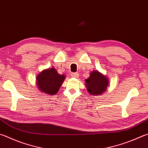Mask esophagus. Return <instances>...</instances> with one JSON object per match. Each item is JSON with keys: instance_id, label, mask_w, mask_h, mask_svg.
<instances>
[{"instance_id": "obj_1", "label": "esophagus", "mask_w": 148, "mask_h": 148, "mask_svg": "<svg viewBox=\"0 0 148 148\" xmlns=\"http://www.w3.org/2000/svg\"><path fill=\"white\" fill-rule=\"evenodd\" d=\"M71 76L72 77H75V78H76V77H79V74L77 73V72H75V73H72L71 74Z\"/></svg>"}]
</instances>
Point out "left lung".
Listing matches in <instances>:
<instances>
[{"label":"left lung","mask_w":148,"mask_h":148,"mask_svg":"<svg viewBox=\"0 0 148 148\" xmlns=\"http://www.w3.org/2000/svg\"><path fill=\"white\" fill-rule=\"evenodd\" d=\"M86 88L90 95H100L107 90L109 79L98 71L90 72V76L85 80Z\"/></svg>","instance_id":"8db88e82"}]
</instances>
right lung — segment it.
Returning a JSON list of instances; mask_svg holds the SVG:
<instances>
[{
    "instance_id": "right-lung-1",
    "label": "right lung",
    "mask_w": 148,
    "mask_h": 148,
    "mask_svg": "<svg viewBox=\"0 0 148 148\" xmlns=\"http://www.w3.org/2000/svg\"><path fill=\"white\" fill-rule=\"evenodd\" d=\"M65 75L60 74L53 67L43 70L37 75L36 85L42 92L49 96L57 93L65 79Z\"/></svg>"
}]
</instances>
